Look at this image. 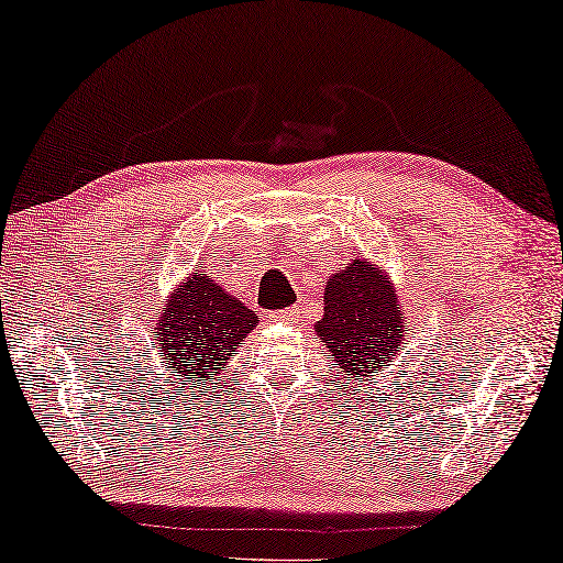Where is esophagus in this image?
Masks as SVG:
<instances>
[{"mask_svg": "<svg viewBox=\"0 0 563 563\" xmlns=\"http://www.w3.org/2000/svg\"><path fill=\"white\" fill-rule=\"evenodd\" d=\"M272 317H274L276 321H284V324H291V321H297V317H299V309H297V307H289V309L274 311Z\"/></svg>", "mask_w": 563, "mask_h": 563, "instance_id": "1", "label": "esophagus"}]
</instances>
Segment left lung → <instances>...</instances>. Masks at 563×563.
<instances>
[{"mask_svg":"<svg viewBox=\"0 0 563 563\" xmlns=\"http://www.w3.org/2000/svg\"><path fill=\"white\" fill-rule=\"evenodd\" d=\"M314 331L336 374L356 382L372 379L394 362L409 327L389 274L354 256L327 279L324 314Z\"/></svg>","mask_w":563,"mask_h":563,"instance_id":"obj_1","label":"left lung"}]
</instances>
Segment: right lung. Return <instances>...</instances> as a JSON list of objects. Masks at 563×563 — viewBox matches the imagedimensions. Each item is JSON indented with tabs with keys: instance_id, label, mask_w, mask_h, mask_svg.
Listing matches in <instances>:
<instances>
[{
	"instance_id": "obj_1",
	"label": "right lung",
	"mask_w": 563,
	"mask_h": 563,
	"mask_svg": "<svg viewBox=\"0 0 563 563\" xmlns=\"http://www.w3.org/2000/svg\"><path fill=\"white\" fill-rule=\"evenodd\" d=\"M256 324L260 317L252 309L219 287L214 276L195 269L174 287L154 327L150 324L156 362L162 366V376L154 382L174 389V384L221 379L229 358Z\"/></svg>"
}]
</instances>
